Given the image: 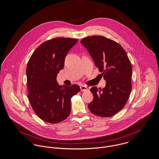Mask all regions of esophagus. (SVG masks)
Segmentation results:
<instances>
[{"label":"esophagus","mask_w":159,"mask_h":159,"mask_svg":"<svg viewBox=\"0 0 159 159\" xmlns=\"http://www.w3.org/2000/svg\"><path fill=\"white\" fill-rule=\"evenodd\" d=\"M80 89H81V91H82V92H85V91H88V88H87L86 86H84V85L81 86H80Z\"/></svg>","instance_id":"1"}]
</instances>
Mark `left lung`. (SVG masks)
Masks as SVG:
<instances>
[{"instance_id": "left-lung-1", "label": "left lung", "mask_w": 159, "mask_h": 159, "mask_svg": "<svg viewBox=\"0 0 159 159\" xmlns=\"http://www.w3.org/2000/svg\"><path fill=\"white\" fill-rule=\"evenodd\" d=\"M98 71L106 81V86L91 89L93 99L88 104L92 113L108 117L120 111L125 105L132 86V67L124 49L118 43L104 36L93 35L81 40Z\"/></svg>"}]
</instances>
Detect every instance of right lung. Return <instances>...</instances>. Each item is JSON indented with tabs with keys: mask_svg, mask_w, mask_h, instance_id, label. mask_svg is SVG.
<instances>
[{
	"mask_svg": "<svg viewBox=\"0 0 159 159\" xmlns=\"http://www.w3.org/2000/svg\"><path fill=\"white\" fill-rule=\"evenodd\" d=\"M78 40L62 37L48 40L37 48L28 61L27 97L34 112L46 122L65 120L71 111V97L80 91L77 84L63 88L56 81L67 52Z\"/></svg>",
	"mask_w": 159,
	"mask_h": 159,
	"instance_id": "right-lung-1",
	"label": "right lung"
}]
</instances>
